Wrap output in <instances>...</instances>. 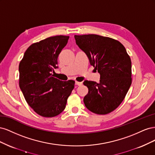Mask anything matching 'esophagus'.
I'll list each match as a JSON object with an SVG mask.
<instances>
[{
    "instance_id": "34e87169",
    "label": "esophagus",
    "mask_w": 155,
    "mask_h": 155,
    "mask_svg": "<svg viewBox=\"0 0 155 155\" xmlns=\"http://www.w3.org/2000/svg\"><path fill=\"white\" fill-rule=\"evenodd\" d=\"M76 85H78V86H80L83 85V83L82 82H79V81H76Z\"/></svg>"
}]
</instances>
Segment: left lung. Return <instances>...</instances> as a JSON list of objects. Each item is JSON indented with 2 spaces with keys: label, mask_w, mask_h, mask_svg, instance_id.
Returning <instances> with one entry per match:
<instances>
[{
  "label": "left lung",
  "mask_w": 155,
  "mask_h": 155,
  "mask_svg": "<svg viewBox=\"0 0 155 155\" xmlns=\"http://www.w3.org/2000/svg\"><path fill=\"white\" fill-rule=\"evenodd\" d=\"M74 37L76 45L100 74V83L83 82L88 88L84 104L95 114L110 113L123 101L132 83L129 55L122 44L110 37L95 34Z\"/></svg>",
  "instance_id": "obj_1"
}]
</instances>
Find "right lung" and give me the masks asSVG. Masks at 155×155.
I'll use <instances>...</instances> for the list:
<instances>
[{
  "label": "right lung",
  "instance_id": "1",
  "mask_svg": "<svg viewBox=\"0 0 155 155\" xmlns=\"http://www.w3.org/2000/svg\"><path fill=\"white\" fill-rule=\"evenodd\" d=\"M69 36L50 37L30 45L18 66L19 87L26 102L40 116L59 115L66 107L75 81L53 77L58 58Z\"/></svg>",
  "mask_w": 155,
  "mask_h": 155
}]
</instances>
